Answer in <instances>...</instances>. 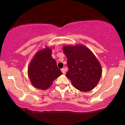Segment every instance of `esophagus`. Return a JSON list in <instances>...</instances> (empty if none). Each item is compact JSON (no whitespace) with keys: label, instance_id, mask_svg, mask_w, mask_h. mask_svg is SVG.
Wrapping results in <instances>:
<instances>
[{"label":"esophagus","instance_id":"esophagus-1","mask_svg":"<svg viewBox=\"0 0 125 125\" xmlns=\"http://www.w3.org/2000/svg\"><path fill=\"white\" fill-rule=\"evenodd\" d=\"M61 71H62V73H63V74H65V73H66V71H65V69H64V68L62 69Z\"/></svg>","mask_w":125,"mask_h":125}]
</instances>
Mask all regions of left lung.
I'll return each mask as SVG.
<instances>
[{"mask_svg": "<svg viewBox=\"0 0 125 125\" xmlns=\"http://www.w3.org/2000/svg\"><path fill=\"white\" fill-rule=\"evenodd\" d=\"M68 71L66 76L77 90L87 92L96 86L102 76V67L94 54L83 45L66 46Z\"/></svg>", "mask_w": 125, "mask_h": 125, "instance_id": "8db88e82", "label": "left lung"}]
</instances>
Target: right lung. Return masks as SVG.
Wrapping results in <instances>:
<instances>
[{
	"instance_id": "obj_1",
	"label": "right lung",
	"mask_w": 125,
	"mask_h": 125,
	"mask_svg": "<svg viewBox=\"0 0 125 125\" xmlns=\"http://www.w3.org/2000/svg\"><path fill=\"white\" fill-rule=\"evenodd\" d=\"M62 74L52 57V50L47 47L37 52L29 66L28 76L31 84L40 89L49 88Z\"/></svg>"
}]
</instances>
